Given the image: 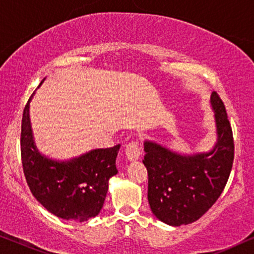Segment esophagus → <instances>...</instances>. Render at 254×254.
<instances>
[{"instance_id":"34e87169","label":"esophagus","mask_w":254,"mask_h":254,"mask_svg":"<svg viewBox=\"0 0 254 254\" xmlns=\"http://www.w3.org/2000/svg\"><path fill=\"white\" fill-rule=\"evenodd\" d=\"M125 155H127V158L130 161L138 160L141 155L139 144L137 141H130L129 144H127V146H125Z\"/></svg>"}]
</instances>
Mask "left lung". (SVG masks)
Listing matches in <instances>:
<instances>
[{
  "mask_svg": "<svg viewBox=\"0 0 254 254\" xmlns=\"http://www.w3.org/2000/svg\"><path fill=\"white\" fill-rule=\"evenodd\" d=\"M218 139L214 150L190 157L179 155L145 141L143 164L147 170L151 210L164 223L179 226L202 217L217 201L228 182L235 158V143L225 106L211 94Z\"/></svg>",
  "mask_w": 254,
  "mask_h": 254,
  "instance_id": "obj_1",
  "label": "left lung"
}]
</instances>
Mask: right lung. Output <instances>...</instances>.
Returning a JSON list of instances; mask_svg holds the SVG:
<instances>
[{
    "instance_id": "obj_1",
    "label": "right lung",
    "mask_w": 254,
    "mask_h": 254,
    "mask_svg": "<svg viewBox=\"0 0 254 254\" xmlns=\"http://www.w3.org/2000/svg\"><path fill=\"white\" fill-rule=\"evenodd\" d=\"M32 95L23 111L21 130L22 166L30 190L57 217L76 222L95 217L103 207L109 179L118 172L116 157L121 145L90 151L65 162L43 157L33 144L30 125Z\"/></svg>"
}]
</instances>
